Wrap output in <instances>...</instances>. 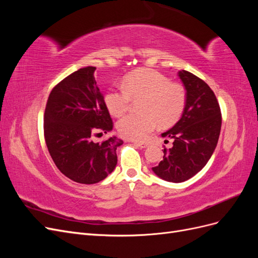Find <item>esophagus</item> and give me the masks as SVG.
Instances as JSON below:
<instances>
[{"instance_id":"esophagus-1","label":"esophagus","mask_w":258,"mask_h":258,"mask_svg":"<svg viewBox=\"0 0 258 258\" xmlns=\"http://www.w3.org/2000/svg\"><path fill=\"white\" fill-rule=\"evenodd\" d=\"M135 144H136L137 146H139V147H141V148H145V147L148 146V143H147V142H139V141H136Z\"/></svg>"}]
</instances>
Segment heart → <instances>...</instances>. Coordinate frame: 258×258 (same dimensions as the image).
Here are the masks:
<instances>
[{"label": "heart", "instance_id": "b5f03b06", "mask_svg": "<svg viewBox=\"0 0 258 258\" xmlns=\"http://www.w3.org/2000/svg\"><path fill=\"white\" fill-rule=\"evenodd\" d=\"M142 113L129 114L117 122L119 135L129 140L142 141L156 128L170 126L181 117L186 102L185 90L181 85L171 83L167 76L152 69H138L123 80V87H114L105 93L104 102L108 112L121 116L132 100H141Z\"/></svg>", "mask_w": 258, "mask_h": 258}]
</instances>
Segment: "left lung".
Segmentation results:
<instances>
[{
	"mask_svg": "<svg viewBox=\"0 0 258 258\" xmlns=\"http://www.w3.org/2000/svg\"><path fill=\"white\" fill-rule=\"evenodd\" d=\"M177 75L186 90L184 112L181 119L161 135L172 139L173 146L163 148V159L153 168L159 177L173 183L192 177L207 165L222 127L220 104L209 85L185 70Z\"/></svg>",
	"mask_w": 258,
	"mask_h": 258,
	"instance_id": "8db88e82",
	"label": "left lung"
}]
</instances>
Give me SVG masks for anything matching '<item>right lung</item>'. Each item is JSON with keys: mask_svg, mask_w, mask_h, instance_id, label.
I'll list each match as a JSON object with an SVG mask.
<instances>
[{"mask_svg": "<svg viewBox=\"0 0 258 258\" xmlns=\"http://www.w3.org/2000/svg\"><path fill=\"white\" fill-rule=\"evenodd\" d=\"M95 71V67L83 68L58 83L44 113V138L54 165L81 184H96L110 174L117 163V147L122 144L116 137L92 141L97 132L113 129Z\"/></svg>", "mask_w": 258, "mask_h": 258, "instance_id": "obj_1", "label": "right lung"}]
</instances>
